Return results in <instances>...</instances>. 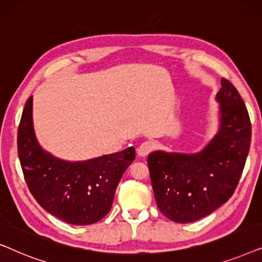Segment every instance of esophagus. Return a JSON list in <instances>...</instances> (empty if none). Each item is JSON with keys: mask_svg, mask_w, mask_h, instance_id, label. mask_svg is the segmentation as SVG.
Here are the masks:
<instances>
[{"mask_svg": "<svg viewBox=\"0 0 262 262\" xmlns=\"http://www.w3.org/2000/svg\"><path fill=\"white\" fill-rule=\"evenodd\" d=\"M154 149V145H152V143L151 142H143L141 145L138 146V149H137V152H138V155L139 156H146L148 155V154L151 151V150Z\"/></svg>", "mask_w": 262, "mask_h": 262, "instance_id": "obj_1", "label": "esophagus"}]
</instances>
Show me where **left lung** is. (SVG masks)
I'll list each match as a JSON object with an SVG mask.
<instances>
[{
  "mask_svg": "<svg viewBox=\"0 0 262 262\" xmlns=\"http://www.w3.org/2000/svg\"><path fill=\"white\" fill-rule=\"evenodd\" d=\"M221 83V127L209 145L193 155L148 156L157 207L177 223L198 221L227 203L245 168L252 139L249 114L234 84L227 78Z\"/></svg>",
  "mask_w": 262,
  "mask_h": 262,
  "instance_id": "left-lung-1",
  "label": "left lung"
}]
</instances>
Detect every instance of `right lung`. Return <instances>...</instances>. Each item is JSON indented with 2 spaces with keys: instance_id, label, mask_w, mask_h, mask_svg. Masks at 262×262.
Returning a JSON list of instances; mask_svg holds the SVG:
<instances>
[{
  "instance_id": "1",
  "label": "right lung",
  "mask_w": 262,
  "mask_h": 262,
  "mask_svg": "<svg viewBox=\"0 0 262 262\" xmlns=\"http://www.w3.org/2000/svg\"><path fill=\"white\" fill-rule=\"evenodd\" d=\"M17 155L27 187L42 209L69 224L88 225L110 212L117 186L136 151L130 146L75 163L55 159L35 139L30 96L17 128Z\"/></svg>"
}]
</instances>
